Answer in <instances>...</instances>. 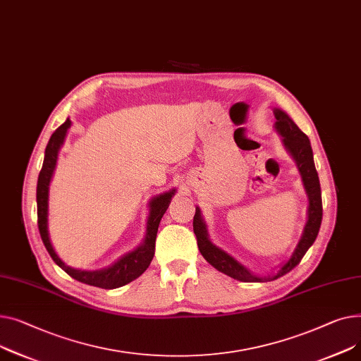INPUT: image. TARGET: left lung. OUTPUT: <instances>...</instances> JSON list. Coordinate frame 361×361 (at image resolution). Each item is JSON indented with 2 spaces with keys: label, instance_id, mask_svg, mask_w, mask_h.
I'll use <instances>...</instances> for the list:
<instances>
[{
  "label": "left lung",
  "instance_id": "obj_1",
  "mask_svg": "<svg viewBox=\"0 0 361 361\" xmlns=\"http://www.w3.org/2000/svg\"><path fill=\"white\" fill-rule=\"evenodd\" d=\"M274 115H275V119H277V122H275V130H277V133L283 137V144L286 147V150L295 160V164H298V169L303 180V186L306 189V194L309 198L307 223L303 228V235L298 246H295L291 258L284 265H281L279 272L272 275V277H258V275H253L246 267H243L235 258L230 257L228 253H226L224 250L211 243L207 233V226L201 217V209L198 207L195 208V216H194V233L197 236V243H198L201 255L205 258L208 264L213 265L220 272L243 283L272 281L290 272L302 261L307 249L313 245L322 223L321 183L314 167L310 141L307 135L293 122V119L286 112H283L281 109H274Z\"/></svg>",
  "mask_w": 361,
  "mask_h": 361
}]
</instances>
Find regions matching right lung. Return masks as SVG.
Returning a JSON list of instances; mask_svg holds the SVG:
<instances>
[{
    "label": "right lung",
    "instance_id": "obj_1",
    "mask_svg": "<svg viewBox=\"0 0 361 361\" xmlns=\"http://www.w3.org/2000/svg\"><path fill=\"white\" fill-rule=\"evenodd\" d=\"M71 126V121L67 119L63 122L59 128L55 130V133L51 135L49 142L47 145L45 150V159L44 164H42V171L37 178V188H36V202H37V227L42 242H44L48 253L54 262L61 267L63 271H66L70 277L74 280L106 288V290H112L122 287L125 284H128L138 279L140 275L148 268L150 265L153 257H154V247H156V236H157V230L160 220L163 214L166 213V209L172 201V197L175 195V189L169 190V192L160 194L154 197L150 201V214H148L147 220V233L144 242L133 252L126 253L121 259H118L114 265L97 269V271H81V269H74L68 265L63 264L59 257L56 255V252L52 247V243L49 240V233H48V195H49V183L55 171L56 166V159H58V152L59 148L66 140L67 131Z\"/></svg>",
    "mask_w": 361,
    "mask_h": 361
}]
</instances>
